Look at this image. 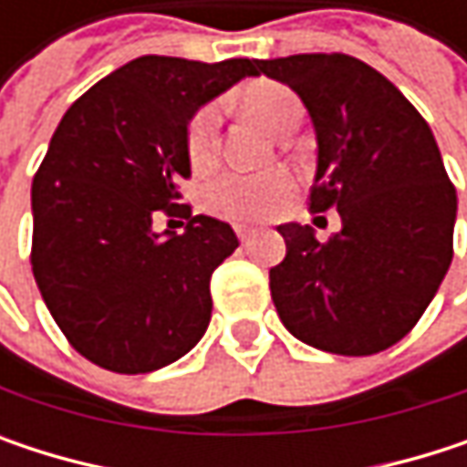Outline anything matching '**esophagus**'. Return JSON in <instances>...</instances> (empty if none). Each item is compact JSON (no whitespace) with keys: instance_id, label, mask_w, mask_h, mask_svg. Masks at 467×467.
<instances>
[{"instance_id":"1","label":"esophagus","mask_w":467,"mask_h":467,"mask_svg":"<svg viewBox=\"0 0 467 467\" xmlns=\"http://www.w3.org/2000/svg\"><path fill=\"white\" fill-rule=\"evenodd\" d=\"M234 233H237V237H240L243 243H248V240L254 237V230H251V227H243V224H237V227H234Z\"/></svg>"}]
</instances>
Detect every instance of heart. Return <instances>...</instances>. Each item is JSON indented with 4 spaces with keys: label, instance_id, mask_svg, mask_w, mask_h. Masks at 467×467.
Returning a JSON list of instances; mask_svg holds the SVG:
<instances>
[{
    "label": "heart",
    "instance_id": "obj_1",
    "mask_svg": "<svg viewBox=\"0 0 467 467\" xmlns=\"http://www.w3.org/2000/svg\"><path fill=\"white\" fill-rule=\"evenodd\" d=\"M243 108L254 113L275 138L300 127V99L281 83L256 80L243 88ZM189 159L194 167H208L219 145V110L202 108L189 124ZM292 192L286 172H227L216 178L205 192V205L233 222H254L275 213Z\"/></svg>",
    "mask_w": 467,
    "mask_h": 467
}]
</instances>
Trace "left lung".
I'll list each match as a JSON object with an SVG mask.
<instances>
[{"instance_id":"obj_1","label":"left lung","mask_w":467,"mask_h":467,"mask_svg":"<svg viewBox=\"0 0 467 467\" xmlns=\"http://www.w3.org/2000/svg\"><path fill=\"white\" fill-rule=\"evenodd\" d=\"M259 72L303 99L317 132L311 211L340 216L327 243L308 224L278 227L275 311L314 348L384 351L420 322L451 265L457 192L438 142L395 83L354 56L265 58Z\"/></svg>"}]
</instances>
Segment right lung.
Returning a JSON list of instances; mask_svg holds the SVG:
<instances>
[{
	"mask_svg": "<svg viewBox=\"0 0 467 467\" xmlns=\"http://www.w3.org/2000/svg\"><path fill=\"white\" fill-rule=\"evenodd\" d=\"M256 67L140 56L58 121L32 183V273L58 329L94 365L150 373L205 335L211 275L240 243L227 222L178 205V181L192 175L186 135L205 102ZM159 213L183 215L184 233L156 234Z\"/></svg>",
	"mask_w": 467,
	"mask_h": 467,
	"instance_id": "right-lung-1",
	"label": "right lung"
}]
</instances>
